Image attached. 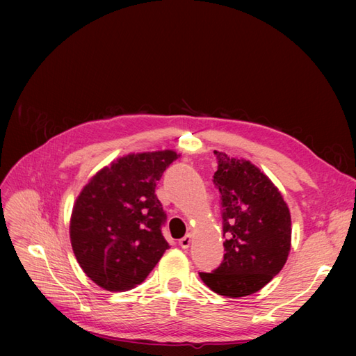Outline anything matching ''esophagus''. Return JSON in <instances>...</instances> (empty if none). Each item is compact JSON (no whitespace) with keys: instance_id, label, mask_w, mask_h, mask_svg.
Masks as SVG:
<instances>
[{"instance_id":"esophagus-1","label":"esophagus","mask_w":356,"mask_h":356,"mask_svg":"<svg viewBox=\"0 0 356 356\" xmlns=\"http://www.w3.org/2000/svg\"><path fill=\"white\" fill-rule=\"evenodd\" d=\"M190 243H191V234H186L184 238L179 239V246L184 248V250H187V248L190 246Z\"/></svg>"}]
</instances>
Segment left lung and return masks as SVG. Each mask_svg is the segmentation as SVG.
Wrapping results in <instances>:
<instances>
[{"instance_id": "obj_1", "label": "left lung", "mask_w": 356, "mask_h": 356, "mask_svg": "<svg viewBox=\"0 0 356 356\" xmlns=\"http://www.w3.org/2000/svg\"><path fill=\"white\" fill-rule=\"evenodd\" d=\"M218 170L224 257L211 273L200 272L213 293L243 297L257 293L282 270L291 248V215L281 193L246 160L213 152Z\"/></svg>"}]
</instances>
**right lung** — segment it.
Segmentation results:
<instances>
[{
	"label": "right lung",
	"instance_id": "obj_1",
	"mask_svg": "<svg viewBox=\"0 0 356 356\" xmlns=\"http://www.w3.org/2000/svg\"><path fill=\"white\" fill-rule=\"evenodd\" d=\"M175 152L131 154L96 174L74 204L70 236L75 258L95 284L126 291L141 284L169 248L157 181Z\"/></svg>",
	"mask_w": 356,
	"mask_h": 356
}]
</instances>
